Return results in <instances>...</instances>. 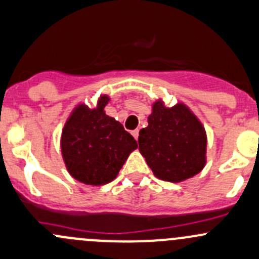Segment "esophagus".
<instances>
[{"instance_id": "esophagus-1", "label": "esophagus", "mask_w": 259, "mask_h": 259, "mask_svg": "<svg viewBox=\"0 0 259 259\" xmlns=\"http://www.w3.org/2000/svg\"><path fill=\"white\" fill-rule=\"evenodd\" d=\"M132 135H133V137H134L135 139H138V138H139V130H138V129L133 130V132H132Z\"/></svg>"}]
</instances>
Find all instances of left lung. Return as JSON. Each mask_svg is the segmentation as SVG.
Here are the masks:
<instances>
[{
    "mask_svg": "<svg viewBox=\"0 0 259 259\" xmlns=\"http://www.w3.org/2000/svg\"><path fill=\"white\" fill-rule=\"evenodd\" d=\"M149 125L139 133V150L156 178L181 182L200 172L206 164V132L184 104L166 108L156 102Z\"/></svg>",
    "mask_w": 259,
    "mask_h": 259,
    "instance_id": "obj_1",
    "label": "left lung"
}]
</instances>
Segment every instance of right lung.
Returning <instances> with one entry per match:
<instances>
[{
    "label": "right lung",
    "mask_w": 259,
    "mask_h": 259,
    "mask_svg": "<svg viewBox=\"0 0 259 259\" xmlns=\"http://www.w3.org/2000/svg\"><path fill=\"white\" fill-rule=\"evenodd\" d=\"M109 98L102 97L97 109L79 105L62 133V155L68 171L87 185L113 181L138 143L119 121L104 113Z\"/></svg>",
    "instance_id": "add662e5"
}]
</instances>
